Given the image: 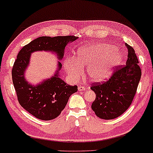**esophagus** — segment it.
I'll return each mask as SVG.
<instances>
[{"instance_id": "34e87169", "label": "esophagus", "mask_w": 153, "mask_h": 153, "mask_svg": "<svg viewBox=\"0 0 153 153\" xmlns=\"http://www.w3.org/2000/svg\"><path fill=\"white\" fill-rule=\"evenodd\" d=\"M78 89H79V91H85V90L86 89V88L84 86L80 85V86H78Z\"/></svg>"}]
</instances>
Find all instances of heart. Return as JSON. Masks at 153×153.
<instances>
[{"label": "heart", "instance_id": "b5f03b06", "mask_svg": "<svg viewBox=\"0 0 153 153\" xmlns=\"http://www.w3.org/2000/svg\"><path fill=\"white\" fill-rule=\"evenodd\" d=\"M122 59V53L114 45L96 43L79 48L76 53V61L66 59L64 67L73 78H78L82 74V67L87 68L91 80L101 81L108 78Z\"/></svg>", "mask_w": 153, "mask_h": 153}]
</instances>
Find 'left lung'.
<instances>
[{"instance_id":"left-lung-1","label":"left lung","mask_w":153,"mask_h":153,"mask_svg":"<svg viewBox=\"0 0 153 153\" xmlns=\"http://www.w3.org/2000/svg\"><path fill=\"white\" fill-rule=\"evenodd\" d=\"M126 46L128 51L126 65L116 67L108 80L94 83L91 87L96 94L91 108L102 119H114L129 108L140 80L142 72L135 50L126 43Z\"/></svg>"}]
</instances>
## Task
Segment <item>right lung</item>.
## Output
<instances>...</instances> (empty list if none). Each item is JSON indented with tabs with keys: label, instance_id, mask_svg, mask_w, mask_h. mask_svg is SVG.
Here are the masks:
<instances>
[{
	"label": "right lung",
	"instance_id": "add662e5",
	"mask_svg": "<svg viewBox=\"0 0 153 153\" xmlns=\"http://www.w3.org/2000/svg\"><path fill=\"white\" fill-rule=\"evenodd\" d=\"M78 37L68 36L39 37L24 46L17 56L12 69L13 83L18 102L27 112L43 120L54 119L65 108L71 94L78 90L77 86L68 85L59 77L62 64L58 62V70L54 76L37 86L30 84L25 78V71L29 65L30 54L37 51L55 52L57 58H63L65 48L69 42Z\"/></svg>",
	"mask_w": 153,
	"mask_h": 153
}]
</instances>
